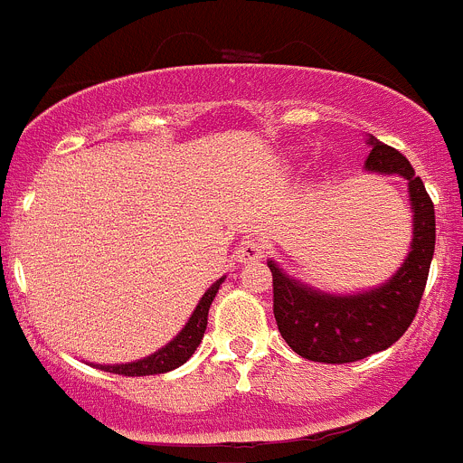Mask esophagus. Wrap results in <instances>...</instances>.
<instances>
[{"label": "esophagus", "instance_id": "obj_1", "mask_svg": "<svg viewBox=\"0 0 463 463\" xmlns=\"http://www.w3.org/2000/svg\"><path fill=\"white\" fill-rule=\"evenodd\" d=\"M236 256L241 263H259V260L265 256L263 242L256 241V238H245V241L238 245Z\"/></svg>", "mask_w": 463, "mask_h": 463}]
</instances>
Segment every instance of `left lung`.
I'll list each match as a JSON object with an SVG mask.
<instances>
[{"instance_id": "8db88e82", "label": "left lung", "mask_w": 463, "mask_h": 463, "mask_svg": "<svg viewBox=\"0 0 463 463\" xmlns=\"http://www.w3.org/2000/svg\"><path fill=\"white\" fill-rule=\"evenodd\" d=\"M364 171L407 180L411 242L401 268L376 288L326 292L292 277L272 259L274 319L295 354L313 363L345 364L385 351L414 319L434 254V204L411 164L392 146L369 137Z\"/></svg>"}]
</instances>
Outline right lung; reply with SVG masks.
I'll use <instances>...</instances> for the list:
<instances>
[{"mask_svg":"<svg viewBox=\"0 0 463 463\" xmlns=\"http://www.w3.org/2000/svg\"><path fill=\"white\" fill-rule=\"evenodd\" d=\"M222 281H225V277H221L216 283L209 286V290L204 292L203 299L198 301L195 310L191 313L189 322L184 324V328H182V331L177 333L166 346H162V349L155 351V354L146 355V358L135 360V363L94 364V367L100 369V372L118 373V376H155V373H166V372H173V369L182 367V364L195 354L200 342H203L204 331H207L209 308H212V301L213 297H216V292L221 290Z\"/></svg>","mask_w":463,"mask_h":463,"instance_id":"add662e5","label":"right lung"}]
</instances>
